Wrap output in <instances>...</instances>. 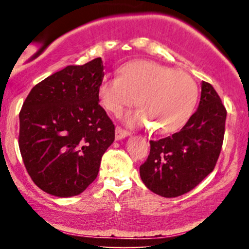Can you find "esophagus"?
Segmentation results:
<instances>
[{
  "instance_id": "1",
  "label": "esophagus",
  "mask_w": 249,
  "mask_h": 249,
  "mask_svg": "<svg viewBox=\"0 0 249 249\" xmlns=\"http://www.w3.org/2000/svg\"><path fill=\"white\" fill-rule=\"evenodd\" d=\"M130 134L131 133L128 132L127 130H124V128H122L121 126H117L116 127V139H117V141L125 138V137L130 136Z\"/></svg>"
}]
</instances>
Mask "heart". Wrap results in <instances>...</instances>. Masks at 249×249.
Listing matches in <instances>:
<instances>
[{
	"instance_id": "heart-1",
	"label": "heart",
	"mask_w": 249,
	"mask_h": 249,
	"mask_svg": "<svg viewBox=\"0 0 249 249\" xmlns=\"http://www.w3.org/2000/svg\"><path fill=\"white\" fill-rule=\"evenodd\" d=\"M98 97L108 112L119 115L134 103L141 110L128 117L137 124L148 123L158 133L176 132L186 124L198 99V87L187 72L151 61L127 63L119 76H104Z\"/></svg>"
}]
</instances>
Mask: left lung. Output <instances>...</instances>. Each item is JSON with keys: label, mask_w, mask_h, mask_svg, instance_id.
<instances>
[{"label": "left lung", "mask_w": 249, "mask_h": 249, "mask_svg": "<svg viewBox=\"0 0 249 249\" xmlns=\"http://www.w3.org/2000/svg\"><path fill=\"white\" fill-rule=\"evenodd\" d=\"M227 111L210 83L202 82L198 110L179 132L151 141L141 178L165 198L190 192L215 167L225 136Z\"/></svg>", "instance_id": "obj_1"}]
</instances>
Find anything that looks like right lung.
I'll use <instances>...</instances> for the list:
<instances>
[{"label":"right lung","instance_id":"add662e5","mask_svg":"<svg viewBox=\"0 0 249 249\" xmlns=\"http://www.w3.org/2000/svg\"><path fill=\"white\" fill-rule=\"evenodd\" d=\"M103 77L101 57L69 65L36 84L22 105V159L31 180L51 196L82 193L115 141V125L99 105Z\"/></svg>","mask_w":249,"mask_h":249}]
</instances>
